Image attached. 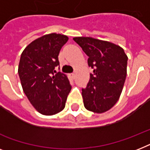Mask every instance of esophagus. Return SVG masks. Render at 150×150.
Segmentation results:
<instances>
[{
    "label": "esophagus",
    "instance_id": "obj_1",
    "mask_svg": "<svg viewBox=\"0 0 150 150\" xmlns=\"http://www.w3.org/2000/svg\"><path fill=\"white\" fill-rule=\"evenodd\" d=\"M70 77L71 78V79H75V74H74V73H71V74H70Z\"/></svg>",
    "mask_w": 150,
    "mask_h": 150
}]
</instances>
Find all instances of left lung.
<instances>
[{
	"mask_svg": "<svg viewBox=\"0 0 150 150\" xmlns=\"http://www.w3.org/2000/svg\"><path fill=\"white\" fill-rule=\"evenodd\" d=\"M74 41L89 57L93 68L82 95L86 109L102 114L114 107L120 98L127 75L128 57L118 45L92 37H74Z\"/></svg>",
	"mask_w": 150,
	"mask_h": 150,
	"instance_id": "1",
	"label": "left lung"
}]
</instances>
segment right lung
<instances>
[{
  "label": "right lung",
  "instance_id": "obj_1",
  "mask_svg": "<svg viewBox=\"0 0 150 150\" xmlns=\"http://www.w3.org/2000/svg\"><path fill=\"white\" fill-rule=\"evenodd\" d=\"M68 40L65 35L47 34L29 43L20 57L18 72L22 89L43 115L63 110L71 89L68 76L54 70L59 65L60 50Z\"/></svg>",
  "mask_w": 150,
  "mask_h": 150
}]
</instances>
